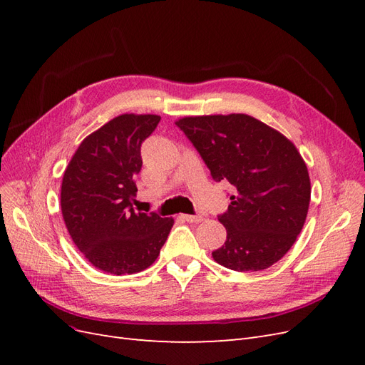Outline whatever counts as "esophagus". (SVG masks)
Here are the masks:
<instances>
[{
    "instance_id": "1",
    "label": "esophagus",
    "mask_w": 365,
    "mask_h": 365,
    "mask_svg": "<svg viewBox=\"0 0 365 365\" xmlns=\"http://www.w3.org/2000/svg\"><path fill=\"white\" fill-rule=\"evenodd\" d=\"M182 217L187 220V222H192V224H200L201 220H204L201 215H182Z\"/></svg>"
}]
</instances>
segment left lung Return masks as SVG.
<instances>
[{"label":"left lung","mask_w":365,"mask_h":365,"mask_svg":"<svg viewBox=\"0 0 365 365\" xmlns=\"http://www.w3.org/2000/svg\"><path fill=\"white\" fill-rule=\"evenodd\" d=\"M175 125L212 178L235 187L228 210L217 216L227 240L213 259L240 272L279 262L300 235L311 201V180L295 146L247 114L184 117Z\"/></svg>","instance_id":"8db88e82"}]
</instances>
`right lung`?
Segmentation results:
<instances>
[{
  "label": "right lung",
  "mask_w": 365,
  "mask_h": 365,
  "mask_svg": "<svg viewBox=\"0 0 365 365\" xmlns=\"http://www.w3.org/2000/svg\"><path fill=\"white\" fill-rule=\"evenodd\" d=\"M161 117L123 114L88 135L65 169L62 216L68 233L97 269L134 274L157 260L173 225L172 217L137 213L135 176L141 145Z\"/></svg>",
  "instance_id": "obj_1"
}]
</instances>
